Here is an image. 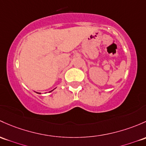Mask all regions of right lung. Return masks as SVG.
I'll return each mask as SVG.
<instances>
[{"mask_svg":"<svg viewBox=\"0 0 146 146\" xmlns=\"http://www.w3.org/2000/svg\"><path fill=\"white\" fill-rule=\"evenodd\" d=\"M52 92V91H51ZM37 93H38V92H37ZM38 94H40V93H38Z\"/></svg>","mask_w":146,"mask_h":146,"instance_id":"1","label":"right lung"}]
</instances>
